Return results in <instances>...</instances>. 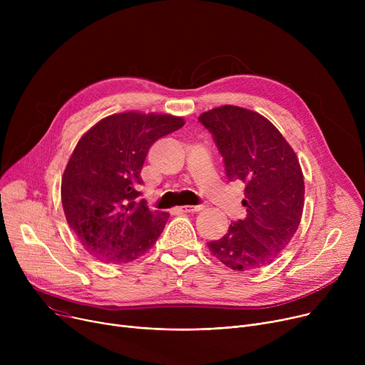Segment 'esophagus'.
Segmentation results:
<instances>
[{"label":"esophagus","mask_w":365,"mask_h":365,"mask_svg":"<svg viewBox=\"0 0 365 365\" xmlns=\"http://www.w3.org/2000/svg\"><path fill=\"white\" fill-rule=\"evenodd\" d=\"M204 208V205H180L178 207L179 212L182 213H195V212H201V210Z\"/></svg>","instance_id":"1"}]
</instances>
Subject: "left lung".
Masks as SVG:
<instances>
[{
  "instance_id": "obj_1",
  "label": "left lung",
  "mask_w": 365,
  "mask_h": 365,
  "mask_svg": "<svg viewBox=\"0 0 365 365\" xmlns=\"http://www.w3.org/2000/svg\"><path fill=\"white\" fill-rule=\"evenodd\" d=\"M213 134L229 180L245 183L244 220L207 245L234 271L272 263L296 234L304 204L303 173L296 152L260 113L232 105L200 115Z\"/></svg>"
}]
</instances>
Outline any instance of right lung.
<instances>
[{
    "label": "right lung",
    "instance_id": "add662e5",
    "mask_svg": "<svg viewBox=\"0 0 365 365\" xmlns=\"http://www.w3.org/2000/svg\"><path fill=\"white\" fill-rule=\"evenodd\" d=\"M183 125L180 117L131 110L109 115L76 143L62 178V205L93 257L123 264L155 244L168 213H152L136 200L140 171L152 143Z\"/></svg>",
    "mask_w": 365,
    "mask_h": 365
}]
</instances>
